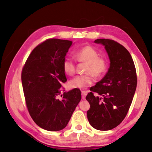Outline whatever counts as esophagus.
Masks as SVG:
<instances>
[{
	"label": "esophagus",
	"mask_w": 152,
	"mask_h": 152,
	"mask_svg": "<svg viewBox=\"0 0 152 152\" xmlns=\"http://www.w3.org/2000/svg\"><path fill=\"white\" fill-rule=\"evenodd\" d=\"M86 94H87L86 91H82V99H85Z\"/></svg>",
	"instance_id": "esophagus-1"
}]
</instances>
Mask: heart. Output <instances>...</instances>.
Returning <instances> with one entry per match:
<instances>
[{
  "label": "heart",
  "instance_id": "1",
  "mask_svg": "<svg viewBox=\"0 0 152 152\" xmlns=\"http://www.w3.org/2000/svg\"><path fill=\"white\" fill-rule=\"evenodd\" d=\"M77 60L86 62L87 66L85 72L86 75L77 76L70 81L71 88L84 89L91 86L93 82L92 74L96 77L102 76L107 70V62L103 58L99 57V53L91 46H85L80 49L75 53ZM63 70L68 76H73L75 74L76 66L74 61L70 58H66L62 64Z\"/></svg>",
  "mask_w": 152,
  "mask_h": 152
}]
</instances>
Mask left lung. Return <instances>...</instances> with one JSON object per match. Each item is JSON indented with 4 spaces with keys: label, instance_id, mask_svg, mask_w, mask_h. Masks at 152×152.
Segmentation results:
<instances>
[{
    "label": "left lung",
    "instance_id": "8db88e82",
    "mask_svg": "<svg viewBox=\"0 0 152 152\" xmlns=\"http://www.w3.org/2000/svg\"><path fill=\"white\" fill-rule=\"evenodd\" d=\"M94 43L104 47L110 66L87 94L91 105L87 117L92 127L108 131L119 125L127 115L137 87V75L132 56L122 45L108 39H98Z\"/></svg>",
    "mask_w": 152,
    "mask_h": 152
}]
</instances>
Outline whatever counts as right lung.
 I'll use <instances>...</instances> for the list:
<instances>
[{"instance_id":"1","label":"right lung","mask_w":152,"mask_h":152,"mask_svg":"<svg viewBox=\"0 0 152 152\" xmlns=\"http://www.w3.org/2000/svg\"><path fill=\"white\" fill-rule=\"evenodd\" d=\"M72 45L68 40L45 41L32 51L22 70L23 88L31 117L39 127L50 132L66 127L81 100L78 88L61 93V84L67 81L62 64Z\"/></svg>"}]
</instances>
